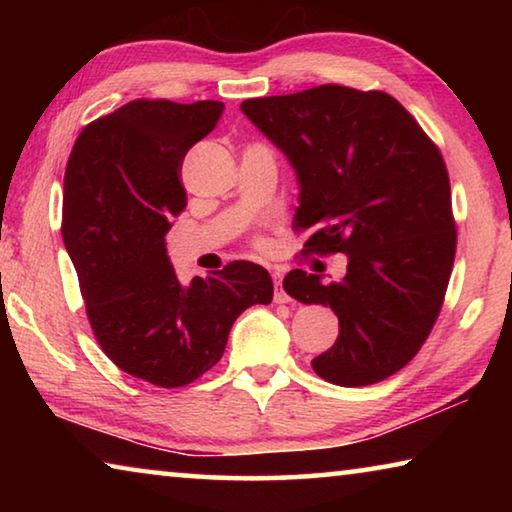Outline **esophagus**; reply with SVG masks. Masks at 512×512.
<instances>
[{"mask_svg": "<svg viewBox=\"0 0 512 512\" xmlns=\"http://www.w3.org/2000/svg\"><path fill=\"white\" fill-rule=\"evenodd\" d=\"M273 282H275V293H273V300L275 302H289V296H287V291L282 289V273L280 271H275L273 273Z\"/></svg>", "mask_w": 512, "mask_h": 512, "instance_id": "34e87169", "label": "esophagus"}]
</instances>
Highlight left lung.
Segmentation results:
<instances>
[{
	"mask_svg": "<svg viewBox=\"0 0 512 512\" xmlns=\"http://www.w3.org/2000/svg\"><path fill=\"white\" fill-rule=\"evenodd\" d=\"M241 112L296 171L293 228L307 253L348 255L341 282L296 268L282 287L339 316V339L311 366L336 386L395 375L427 341L456 255L443 155L386 92L318 85L248 99Z\"/></svg>",
	"mask_w": 512,
	"mask_h": 512,
	"instance_id": "left-lung-1",
	"label": "left lung"
}]
</instances>
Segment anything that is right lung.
Returning a JSON list of instances; mask_svg holds the SVG:
<instances>
[{
  "instance_id": "1",
  "label": "right lung",
  "mask_w": 512,
  "mask_h": 512,
  "mask_svg": "<svg viewBox=\"0 0 512 512\" xmlns=\"http://www.w3.org/2000/svg\"><path fill=\"white\" fill-rule=\"evenodd\" d=\"M221 115V101H131L83 128L65 169L63 241L94 336L153 386L192 384L223 357L241 311L273 300L271 275L253 262L183 287L167 255L187 205L178 171Z\"/></svg>"
}]
</instances>
